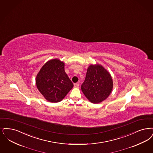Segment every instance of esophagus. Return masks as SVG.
<instances>
[{
    "instance_id": "1",
    "label": "esophagus",
    "mask_w": 153,
    "mask_h": 153,
    "mask_svg": "<svg viewBox=\"0 0 153 153\" xmlns=\"http://www.w3.org/2000/svg\"><path fill=\"white\" fill-rule=\"evenodd\" d=\"M79 83H77H77H74V86L75 88H78V87L79 86Z\"/></svg>"
}]
</instances>
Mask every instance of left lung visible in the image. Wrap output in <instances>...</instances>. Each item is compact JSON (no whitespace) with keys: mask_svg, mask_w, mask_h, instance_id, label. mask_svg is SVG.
I'll return each instance as SVG.
<instances>
[{"mask_svg":"<svg viewBox=\"0 0 153 153\" xmlns=\"http://www.w3.org/2000/svg\"><path fill=\"white\" fill-rule=\"evenodd\" d=\"M81 90L91 102L98 104L108 98L113 88V81L109 73L104 68L90 65L87 70Z\"/></svg>","mask_w":153,"mask_h":153,"instance_id":"left-lung-1","label":"left lung"}]
</instances>
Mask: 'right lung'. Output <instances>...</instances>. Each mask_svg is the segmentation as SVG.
Returning a JSON list of instances; mask_svg holds the SVG:
<instances>
[{
  "instance_id": "obj_1",
  "label": "right lung",
  "mask_w": 153,
  "mask_h": 153,
  "mask_svg": "<svg viewBox=\"0 0 153 153\" xmlns=\"http://www.w3.org/2000/svg\"><path fill=\"white\" fill-rule=\"evenodd\" d=\"M37 88L47 101H61L73 88L74 84L64 71V63L58 59L47 62L37 74Z\"/></svg>"
}]
</instances>
